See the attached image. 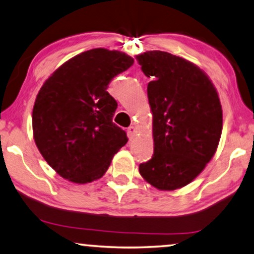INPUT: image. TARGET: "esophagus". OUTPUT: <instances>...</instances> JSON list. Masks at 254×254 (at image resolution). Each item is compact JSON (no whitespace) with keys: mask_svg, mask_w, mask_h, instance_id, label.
I'll use <instances>...</instances> for the list:
<instances>
[{"mask_svg":"<svg viewBox=\"0 0 254 254\" xmlns=\"http://www.w3.org/2000/svg\"><path fill=\"white\" fill-rule=\"evenodd\" d=\"M134 134H135V127H127V135H128V138L132 139V138L134 137Z\"/></svg>","mask_w":254,"mask_h":254,"instance_id":"34e87169","label":"esophagus"}]
</instances>
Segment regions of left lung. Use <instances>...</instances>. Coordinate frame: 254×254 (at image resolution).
<instances>
[{
  "instance_id": "left-lung-1",
  "label": "left lung",
  "mask_w": 254,
  "mask_h": 254,
  "mask_svg": "<svg viewBox=\"0 0 254 254\" xmlns=\"http://www.w3.org/2000/svg\"><path fill=\"white\" fill-rule=\"evenodd\" d=\"M151 78L147 94L153 113L154 155L139 165L143 179L175 190L197 177L217 150L222 109L217 90L202 69L163 51L137 56Z\"/></svg>"
}]
</instances>
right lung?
Masks as SVG:
<instances>
[{"mask_svg":"<svg viewBox=\"0 0 254 254\" xmlns=\"http://www.w3.org/2000/svg\"><path fill=\"white\" fill-rule=\"evenodd\" d=\"M134 60L121 51L92 49L75 56L49 77L33 108L34 140L58 175L76 184L99 179L127 142L113 123L116 100L107 92Z\"/></svg>","mask_w":254,"mask_h":254,"instance_id":"right-lung-1","label":"right lung"}]
</instances>
